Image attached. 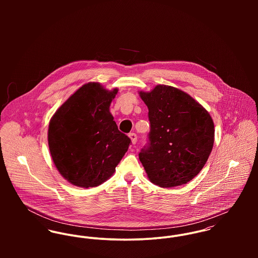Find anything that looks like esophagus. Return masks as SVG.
<instances>
[{
    "mask_svg": "<svg viewBox=\"0 0 258 258\" xmlns=\"http://www.w3.org/2000/svg\"><path fill=\"white\" fill-rule=\"evenodd\" d=\"M129 137H130V139H131L132 144H136V142H137V135H136L135 133H130V134H129Z\"/></svg>",
    "mask_w": 258,
    "mask_h": 258,
    "instance_id": "34e87169",
    "label": "esophagus"
}]
</instances>
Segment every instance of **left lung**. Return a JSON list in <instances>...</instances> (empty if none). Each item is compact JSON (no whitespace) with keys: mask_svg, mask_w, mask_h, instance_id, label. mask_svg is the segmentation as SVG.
I'll use <instances>...</instances> for the list:
<instances>
[{"mask_svg":"<svg viewBox=\"0 0 258 258\" xmlns=\"http://www.w3.org/2000/svg\"><path fill=\"white\" fill-rule=\"evenodd\" d=\"M149 109L150 132L139 159L153 184L172 187L191 181L206 165L215 141L210 113L184 91L157 85L139 92Z\"/></svg>","mask_w":258,"mask_h":258,"instance_id":"obj_1","label":"left lung"}]
</instances>
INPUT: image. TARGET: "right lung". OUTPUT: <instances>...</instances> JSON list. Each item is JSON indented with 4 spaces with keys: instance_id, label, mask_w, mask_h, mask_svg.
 <instances>
[{
    "instance_id": "add662e5",
    "label": "right lung",
    "mask_w": 258,
    "mask_h": 258,
    "mask_svg": "<svg viewBox=\"0 0 258 258\" xmlns=\"http://www.w3.org/2000/svg\"><path fill=\"white\" fill-rule=\"evenodd\" d=\"M117 92L98 82L86 83L51 117L49 152L71 184L87 188L104 183L127 152L131 140L118 130L109 111Z\"/></svg>"
}]
</instances>
